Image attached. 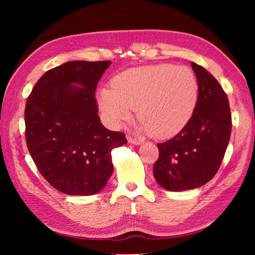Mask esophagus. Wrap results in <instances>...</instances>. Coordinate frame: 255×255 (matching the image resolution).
<instances>
[{"label":"esophagus","instance_id":"obj_1","mask_svg":"<svg viewBox=\"0 0 255 255\" xmlns=\"http://www.w3.org/2000/svg\"><path fill=\"white\" fill-rule=\"evenodd\" d=\"M128 140L129 143H133V144H135V145H140V144H142V142H143V141H141V140L135 139V138H132V137H128Z\"/></svg>","mask_w":255,"mask_h":255}]
</instances>
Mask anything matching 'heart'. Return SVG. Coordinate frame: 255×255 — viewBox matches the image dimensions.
Returning a JSON list of instances; mask_svg holds the SVG:
<instances>
[{"label": "heart", "instance_id": "obj_1", "mask_svg": "<svg viewBox=\"0 0 255 255\" xmlns=\"http://www.w3.org/2000/svg\"><path fill=\"white\" fill-rule=\"evenodd\" d=\"M99 94V107L111 126L118 128L137 109L139 129L168 139L188 125L198 102V82L189 68L154 65L128 69Z\"/></svg>", "mask_w": 255, "mask_h": 255}]
</instances>
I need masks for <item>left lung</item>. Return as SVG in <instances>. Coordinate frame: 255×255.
Returning <instances> with one entry per match:
<instances>
[{
    "mask_svg": "<svg viewBox=\"0 0 255 255\" xmlns=\"http://www.w3.org/2000/svg\"><path fill=\"white\" fill-rule=\"evenodd\" d=\"M198 82L194 115L181 132L158 143L159 156L153 174L159 186L183 191L202 186L217 173L228 148L232 118L229 100L218 81L191 63Z\"/></svg>",
    "mask_w": 255,
    "mask_h": 255,
    "instance_id": "obj_1",
    "label": "left lung"
}]
</instances>
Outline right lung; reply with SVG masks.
<instances>
[{"label": "right lung", "mask_w": 255, "mask_h": 255, "mask_svg": "<svg viewBox=\"0 0 255 255\" xmlns=\"http://www.w3.org/2000/svg\"><path fill=\"white\" fill-rule=\"evenodd\" d=\"M110 60H74L45 72L25 106V138L42 176L66 195L102 190L114 166L112 150L128 142L99 118L98 82Z\"/></svg>", "instance_id": "1"}]
</instances>
